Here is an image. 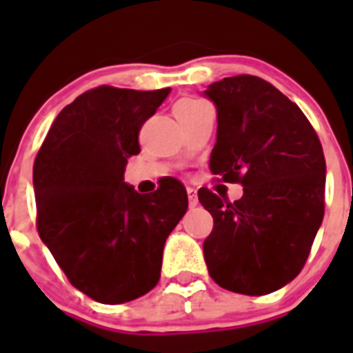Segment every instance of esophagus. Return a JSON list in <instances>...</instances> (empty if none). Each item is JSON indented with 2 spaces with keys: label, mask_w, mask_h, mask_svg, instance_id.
Returning <instances> with one entry per match:
<instances>
[{
  "label": "esophagus",
  "mask_w": 353,
  "mask_h": 353,
  "mask_svg": "<svg viewBox=\"0 0 353 353\" xmlns=\"http://www.w3.org/2000/svg\"><path fill=\"white\" fill-rule=\"evenodd\" d=\"M187 196H189V207H196L198 205V192L192 187H187Z\"/></svg>",
  "instance_id": "esophagus-1"
}]
</instances>
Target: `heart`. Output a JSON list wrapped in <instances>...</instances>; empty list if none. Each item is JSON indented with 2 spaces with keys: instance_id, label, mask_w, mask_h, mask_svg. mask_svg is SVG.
<instances>
[{
  "instance_id": "b5f03b06",
  "label": "heart",
  "mask_w": 353,
  "mask_h": 353,
  "mask_svg": "<svg viewBox=\"0 0 353 353\" xmlns=\"http://www.w3.org/2000/svg\"><path fill=\"white\" fill-rule=\"evenodd\" d=\"M199 105H203V102L196 101V99H182V101L176 104V109H194L199 108Z\"/></svg>"
}]
</instances>
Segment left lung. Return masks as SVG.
Masks as SVG:
<instances>
[{"mask_svg":"<svg viewBox=\"0 0 353 353\" xmlns=\"http://www.w3.org/2000/svg\"><path fill=\"white\" fill-rule=\"evenodd\" d=\"M203 95L217 109L212 173L244 187L233 203L198 191L214 217L205 263L223 288L267 295L297 277L322 226V145L301 108L260 77H224Z\"/></svg>","mask_w":353,"mask_h":353,"instance_id":"obj_1","label":"left lung"}]
</instances>
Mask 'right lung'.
Returning <instances> with one entry per match:
<instances>
[{
    "instance_id": "obj_1",
    "label": "right lung",
    "mask_w": 353,
    "mask_h": 353,
    "mask_svg": "<svg viewBox=\"0 0 353 353\" xmlns=\"http://www.w3.org/2000/svg\"><path fill=\"white\" fill-rule=\"evenodd\" d=\"M99 86L60 111L33 164L37 226L68 281L102 304L134 301L159 283L162 251L187 212L176 179L139 194L125 182L139 129L170 95Z\"/></svg>"
}]
</instances>
